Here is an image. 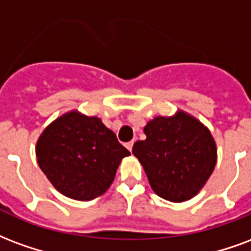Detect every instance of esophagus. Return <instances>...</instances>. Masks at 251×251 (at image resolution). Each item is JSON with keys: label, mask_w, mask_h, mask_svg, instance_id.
<instances>
[{"label": "esophagus", "mask_w": 251, "mask_h": 251, "mask_svg": "<svg viewBox=\"0 0 251 251\" xmlns=\"http://www.w3.org/2000/svg\"><path fill=\"white\" fill-rule=\"evenodd\" d=\"M126 147H127L128 151H132V147H133V142L131 140V142H128V143H126Z\"/></svg>", "instance_id": "obj_1"}]
</instances>
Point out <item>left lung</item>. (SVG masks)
<instances>
[{
    "mask_svg": "<svg viewBox=\"0 0 251 251\" xmlns=\"http://www.w3.org/2000/svg\"><path fill=\"white\" fill-rule=\"evenodd\" d=\"M147 139L133 144L132 153L159 197L183 202L199 193L213 174L217 147L211 133L184 112L158 116L144 127Z\"/></svg>",
    "mask_w": 251,
    "mask_h": 251,
    "instance_id": "1",
    "label": "left lung"
}]
</instances>
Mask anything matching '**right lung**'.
Returning a JSON list of instances; mask_svg holds the SVG:
<instances>
[{"instance_id": "1", "label": "right lung", "mask_w": 251, "mask_h": 251, "mask_svg": "<svg viewBox=\"0 0 251 251\" xmlns=\"http://www.w3.org/2000/svg\"><path fill=\"white\" fill-rule=\"evenodd\" d=\"M36 155L56 190L68 198L91 201L107 191L129 151L100 119L69 112L45 128Z\"/></svg>"}]
</instances>
